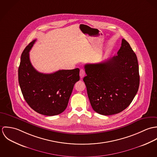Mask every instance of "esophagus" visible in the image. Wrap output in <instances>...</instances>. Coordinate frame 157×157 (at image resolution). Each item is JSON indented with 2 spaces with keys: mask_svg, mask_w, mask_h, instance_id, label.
Returning a JSON list of instances; mask_svg holds the SVG:
<instances>
[{
  "mask_svg": "<svg viewBox=\"0 0 157 157\" xmlns=\"http://www.w3.org/2000/svg\"><path fill=\"white\" fill-rule=\"evenodd\" d=\"M85 70L83 69H81L80 71V78H83L85 77Z\"/></svg>",
  "mask_w": 157,
  "mask_h": 157,
  "instance_id": "34e87169",
  "label": "esophagus"
}]
</instances>
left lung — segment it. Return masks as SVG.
<instances>
[{
	"label": "left lung",
	"instance_id": "1",
	"mask_svg": "<svg viewBox=\"0 0 157 157\" xmlns=\"http://www.w3.org/2000/svg\"><path fill=\"white\" fill-rule=\"evenodd\" d=\"M85 69L83 81L94 111L110 115L129 106L138 90L140 75L136 56L126 40L122 39L117 56L86 64Z\"/></svg>",
	"mask_w": 157,
	"mask_h": 157
}]
</instances>
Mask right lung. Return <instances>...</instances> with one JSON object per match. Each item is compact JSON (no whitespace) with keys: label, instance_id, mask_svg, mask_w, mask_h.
<instances>
[{"label":"right lung","instance_id":"add662e5","mask_svg":"<svg viewBox=\"0 0 157 157\" xmlns=\"http://www.w3.org/2000/svg\"><path fill=\"white\" fill-rule=\"evenodd\" d=\"M36 40L23 51L18 78L23 96L28 105L40 114L53 116L63 112L75 83L80 80L78 68L51 74L38 72L33 67L29 52Z\"/></svg>","mask_w":157,"mask_h":157}]
</instances>
